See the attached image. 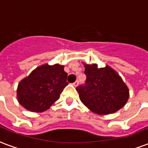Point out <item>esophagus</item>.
<instances>
[{"mask_svg": "<svg viewBox=\"0 0 148 148\" xmlns=\"http://www.w3.org/2000/svg\"><path fill=\"white\" fill-rule=\"evenodd\" d=\"M73 85H74V86H77V85H78V84H79V80H76V81H75V82H74V83H73Z\"/></svg>", "mask_w": 148, "mask_h": 148, "instance_id": "34e87169", "label": "esophagus"}]
</instances>
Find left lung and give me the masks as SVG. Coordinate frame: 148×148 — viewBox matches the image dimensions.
I'll list each match as a JSON object with an SVG mask.
<instances>
[{"mask_svg": "<svg viewBox=\"0 0 148 148\" xmlns=\"http://www.w3.org/2000/svg\"><path fill=\"white\" fill-rule=\"evenodd\" d=\"M86 79L76 87L81 101L92 112L107 115L123 108L129 98V90L119 75L109 66L97 68L84 65Z\"/></svg>", "mask_w": 148, "mask_h": 148, "instance_id": "left-lung-1", "label": "left lung"}]
</instances>
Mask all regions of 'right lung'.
I'll return each instance as SVG.
<instances>
[{
  "instance_id": "right-lung-1",
  "label": "right lung",
  "mask_w": 148,
  "mask_h": 148,
  "mask_svg": "<svg viewBox=\"0 0 148 148\" xmlns=\"http://www.w3.org/2000/svg\"><path fill=\"white\" fill-rule=\"evenodd\" d=\"M67 76L63 65H41L18 83V101L29 111L44 112L59 99Z\"/></svg>"
}]
</instances>
